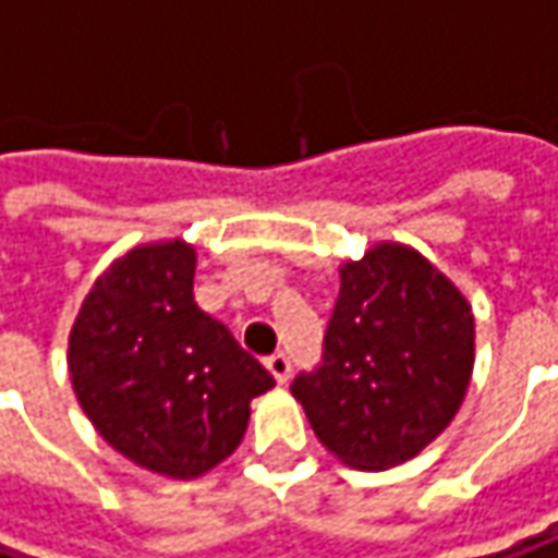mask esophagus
<instances>
[{
	"mask_svg": "<svg viewBox=\"0 0 558 558\" xmlns=\"http://www.w3.org/2000/svg\"><path fill=\"white\" fill-rule=\"evenodd\" d=\"M265 365H268V372L275 375V380H278V384H287V377H290V359H287L283 352L268 355V359H265Z\"/></svg>",
	"mask_w": 558,
	"mask_h": 558,
	"instance_id": "esophagus-1",
	"label": "esophagus"
}]
</instances>
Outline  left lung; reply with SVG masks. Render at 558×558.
<instances>
[{
	"instance_id": "obj_1",
	"label": "left lung",
	"mask_w": 558,
	"mask_h": 558,
	"mask_svg": "<svg viewBox=\"0 0 558 558\" xmlns=\"http://www.w3.org/2000/svg\"><path fill=\"white\" fill-rule=\"evenodd\" d=\"M474 368L472 305L422 253L377 243L340 268L322 362L290 384L340 462L384 472L444 434Z\"/></svg>"
}]
</instances>
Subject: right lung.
<instances>
[{"label": "right lung", "mask_w": 558, "mask_h": 558, "mask_svg": "<svg viewBox=\"0 0 558 558\" xmlns=\"http://www.w3.org/2000/svg\"><path fill=\"white\" fill-rule=\"evenodd\" d=\"M196 250L136 246L93 283L68 337L77 402L140 469L190 481L240 447L268 368L193 300Z\"/></svg>", "instance_id": "add662e5"}]
</instances>
